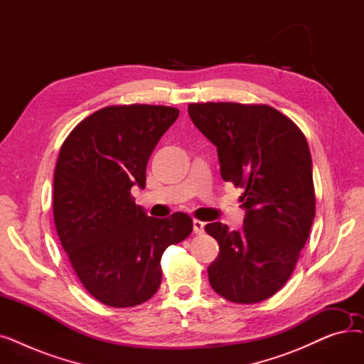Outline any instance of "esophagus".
<instances>
[{
  "label": "esophagus",
  "instance_id": "esophagus-1",
  "mask_svg": "<svg viewBox=\"0 0 364 364\" xmlns=\"http://www.w3.org/2000/svg\"><path fill=\"white\" fill-rule=\"evenodd\" d=\"M203 227H205V223H203V221L193 220V232H195L196 235H202V233H203Z\"/></svg>",
  "mask_w": 364,
  "mask_h": 364
}]
</instances>
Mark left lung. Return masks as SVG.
Instances as JSON below:
<instances>
[{
    "mask_svg": "<svg viewBox=\"0 0 364 364\" xmlns=\"http://www.w3.org/2000/svg\"><path fill=\"white\" fill-rule=\"evenodd\" d=\"M190 119L217 146L224 181L243 188L240 230L205 225L220 245L208 267L213 289L236 304H257L292 276L316 215L311 155L298 125L269 105L190 103Z\"/></svg>",
    "mask_w": 364,
    "mask_h": 364,
    "instance_id": "obj_1",
    "label": "left lung"
}]
</instances>
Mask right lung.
Instances as JSON below:
<instances>
[{"mask_svg":"<svg viewBox=\"0 0 364 364\" xmlns=\"http://www.w3.org/2000/svg\"><path fill=\"white\" fill-rule=\"evenodd\" d=\"M178 113L169 106H107L76 125L60 147L55 230L84 288L109 307H136L155 295L162 254L193 230L184 213L147 217L131 195L132 186L144 188L151 151Z\"/></svg>","mask_w":364,"mask_h":364,"instance_id":"right-lung-1","label":"right lung"}]
</instances>
